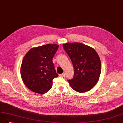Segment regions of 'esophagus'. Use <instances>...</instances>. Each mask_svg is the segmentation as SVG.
Instances as JSON below:
<instances>
[{
    "mask_svg": "<svg viewBox=\"0 0 123 123\" xmlns=\"http://www.w3.org/2000/svg\"><path fill=\"white\" fill-rule=\"evenodd\" d=\"M59 76L61 77H62V78H64V77L65 76V73H63L62 74H60Z\"/></svg>",
    "mask_w": 123,
    "mask_h": 123,
    "instance_id": "esophagus-1",
    "label": "esophagus"
}]
</instances>
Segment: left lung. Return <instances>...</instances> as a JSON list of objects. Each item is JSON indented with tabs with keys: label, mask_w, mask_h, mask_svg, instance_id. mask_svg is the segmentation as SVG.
I'll return each instance as SVG.
<instances>
[{
	"label": "left lung",
	"mask_w": 123,
	"mask_h": 123,
	"mask_svg": "<svg viewBox=\"0 0 123 123\" xmlns=\"http://www.w3.org/2000/svg\"><path fill=\"white\" fill-rule=\"evenodd\" d=\"M74 68L73 78L68 82L73 89L79 93L90 91L96 84L101 73L100 58L92 47L81 43L63 44Z\"/></svg>",
	"instance_id": "left-lung-1"
}]
</instances>
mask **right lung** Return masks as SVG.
<instances>
[{
    "mask_svg": "<svg viewBox=\"0 0 123 123\" xmlns=\"http://www.w3.org/2000/svg\"><path fill=\"white\" fill-rule=\"evenodd\" d=\"M59 45L47 44L31 48L22 60L20 74L23 82L32 92L40 94L49 91L52 80L58 76L52 62Z\"/></svg>",
    "mask_w": 123,
    "mask_h": 123,
    "instance_id": "1",
    "label": "right lung"
}]
</instances>
